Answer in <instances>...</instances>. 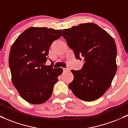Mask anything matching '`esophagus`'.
Segmentation results:
<instances>
[{
	"mask_svg": "<svg viewBox=\"0 0 128 128\" xmlns=\"http://www.w3.org/2000/svg\"><path fill=\"white\" fill-rule=\"evenodd\" d=\"M63 71H70V69L68 68H63Z\"/></svg>",
	"mask_w": 128,
	"mask_h": 128,
	"instance_id": "34e87169",
	"label": "esophagus"
}]
</instances>
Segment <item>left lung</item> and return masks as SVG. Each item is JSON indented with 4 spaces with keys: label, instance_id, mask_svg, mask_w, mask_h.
<instances>
[{
    "label": "left lung",
    "instance_id": "1",
    "mask_svg": "<svg viewBox=\"0 0 128 128\" xmlns=\"http://www.w3.org/2000/svg\"><path fill=\"white\" fill-rule=\"evenodd\" d=\"M63 37L76 59H84L82 69L71 70L74 79L69 88L76 97L93 101L111 86L117 70L116 47L114 38L97 24L84 23L64 29Z\"/></svg>",
    "mask_w": 128,
    "mask_h": 128
}]
</instances>
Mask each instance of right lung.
I'll list each match as a JSON object with an SVG mask.
<instances>
[{
  "label": "right lung",
  "instance_id": "obj_1",
  "mask_svg": "<svg viewBox=\"0 0 128 128\" xmlns=\"http://www.w3.org/2000/svg\"><path fill=\"white\" fill-rule=\"evenodd\" d=\"M62 35V30L31 27L12 44L9 56L12 83L27 102L42 104L51 96L63 70L45 64L50 45Z\"/></svg>",
  "mask_w": 128,
  "mask_h": 128
}]
</instances>
